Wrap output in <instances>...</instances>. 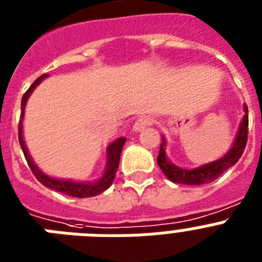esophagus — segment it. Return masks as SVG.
<instances>
[{
	"label": "esophagus",
	"mask_w": 262,
	"mask_h": 262,
	"mask_svg": "<svg viewBox=\"0 0 262 262\" xmlns=\"http://www.w3.org/2000/svg\"><path fill=\"white\" fill-rule=\"evenodd\" d=\"M153 122H155V118L151 117V116H146V114H144V116H140V117L136 120L135 125H133V130H136V132L142 130L144 127L153 125Z\"/></svg>",
	"instance_id": "obj_1"
}]
</instances>
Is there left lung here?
I'll return each instance as SVG.
<instances>
[{"label": "left lung", "instance_id": "obj_1", "mask_svg": "<svg viewBox=\"0 0 262 262\" xmlns=\"http://www.w3.org/2000/svg\"><path fill=\"white\" fill-rule=\"evenodd\" d=\"M248 107L245 106V116L243 118V122L239 125L238 133H237L236 141L233 142V146L223 158L217 161L210 162V164L202 165L194 169H182L176 166L174 164L169 161L165 155V141L161 142L160 146V153L157 157V164L164 172V174L168 177L170 181L176 184H184V185H201V184H208L212 182L223 174L225 170L233 166L243 156L244 149L247 146L248 141Z\"/></svg>", "mask_w": 262, "mask_h": 262}]
</instances>
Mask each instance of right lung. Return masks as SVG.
Returning a JSON list of instances; mask_svg holds the SVG:
<instances>
[{
  "label": "right lung",
  "mask_w": 262,
  "mask_h": 262,
  "mask_svg": "<svg viewBox=\"0 0 262 262\" xmlns=\"http://www.w3.org/2000/svg\"><path fill=\"white\" fill-rule=\"evenodd\" d=\"M48 74H42L41 77H38L34 82L30 85V88L25 92V94L23 96V100H21V117H19L18 122V141L21 145V149L24 151V156L26 158V162L29 165V168L32 169L33 174L36 176V179L38 180L42 185H45L46 188H50L53 190H57V192L63 193V194L72 195V197H78V199H85V197H93V195H97L100 193H102L104 190H106L109 186L112 185L114 177H116V172L118 169V164H120V156L121 151H122V146L126 142V138L121 137L118 140L111 144L107 146L106 150V169H105L104 176L101 177L98 181L96 182H74V181H68V180H57L52 179L49 176L43 174L38 168H37L33 160L30 158L29 153H28V149L25 146V142H24L23 138V118H24V112H25V105L26 101L29 98L30 93H32L34 88L38 85L41 81L45 78Z\"/></svg>",
  "instance_id": "add662e5"
}]
</instances>
